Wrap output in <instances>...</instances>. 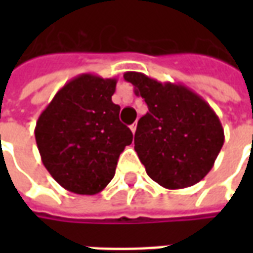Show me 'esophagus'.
Wrapping results in <instances>:
<instances>
[{"mask_svg": "<svg viewBox=\"0 0 253 253\" xmlns=\"http://www.w3.org/2000/svg\"><path fill=\"white\" fill-rule=\"evenodd\" d=\"M130 130L132 131V134H135V130H137V122H134L131 126H130Z\"/></svg>", "mask_w": 253, "mask_h": 253, "instance_id": "1", "label": "esophagus"}]
</instances>
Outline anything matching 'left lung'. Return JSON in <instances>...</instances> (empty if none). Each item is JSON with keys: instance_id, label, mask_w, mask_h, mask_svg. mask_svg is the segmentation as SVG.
Wrapping results in <instances>:
<instances>
[{"instance_id": "left-lung-1", "label": "left lung", "mask_w": 253, "mask_h": 253, "mask_svg": "<svg viewBox=\"0 0 253 253\" xmlns=\"http://www.w3.org/2000/svg\"><path fill=\"white\" fill-rule=\"evenodd\" d=\"M123 77L148 104L138 121L134 149L149 177L168 190L199 183L225 141L217 114L186 85L163 84L138 72Z\"/></svg>"}]
</instances>
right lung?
I'll list each match as a JSON object with an SVG mask.
<instances>
[{"mask_svg": "<svg viewBox=\"0 0 253 253\" xmlns=\"http://www.w3.org/2000/svg\"><path fill=\"white\" fill-rule=\"evenodd\" d=\"M116 78L84 73L58 90L38 118L35 139L42 163L65 190L80 195L103 191L115 175L132 132L112 103Z\"/></svg>", "mask_w": 253, "mask_h": 253, "instance_id": "right-lung-1", "label": "right lung"}]
</instances>
